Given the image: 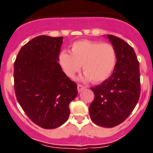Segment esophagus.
Segmentation results:
<instances>
[{
	"label": "esophagus",
	"instance_id": "34e87169",
	"mask_svg": "<svg viewBox=\"0 0 153 153\" xmlns=\"http://www.w3.org/2000/svg\"><path fill=\"white\" fill-rule=\"evenodd\" d=\"M83 89H85V86H83V85H81V84H78V85H77V91H78L79 92L82 91Z\"/></svg>",
	"mask_w": 153,
	"mask_h": 153
}]
</instances>
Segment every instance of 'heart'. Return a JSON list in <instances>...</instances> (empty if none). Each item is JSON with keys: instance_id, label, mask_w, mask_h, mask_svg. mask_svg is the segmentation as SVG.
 Returning <instances> with one entry per match:
<instances>
[{"instance_id": "b5f03b06", "label": "heart", "mask_w": 153, "mask_h": 153, "mask_svg": "<svg viewBox=\"0 0 153 153\" xmlns=\"http://www.w3.org/2000/svg\"><path fill=\"white\" fill-rule=\"evenodd\" d=\"M71 53L63 50L58 55V64L65 75L73 78L83 69L84 81L99 83L109 77L115 67L117 53L109 43L79 40L72 44Z\"/></svg>"}]
</instances>
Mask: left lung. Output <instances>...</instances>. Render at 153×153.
Wrapping results in <instances>:
<instances>
[{
    "label": "left lung",
    "instance_id": "8db88e82",
    "mask_svg": "<svg viewBox=\"0 0 153 153\" xmlns=\"http://www.w3.org/2000/svg\"><path fill=\"white\" fill-rule=\"evenodd\" d=\"M107 37L116 51V64L109 78L91 88L95 98L89 113L96 124L113 128L126 120L137 105L141 92L140 71L134 48L119 37Z\"/></svg>",
    "mask_w": 153,
    "mask_h": 153
}]
</instances>
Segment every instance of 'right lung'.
Instances as JSON below:
<instances>
[{"label":"right lung","mask_w":153,"mask_h":153,"mask_svg":"<svg viewBox=\"0 0 153 153\" xmlns=\"http://www.w3.org/2000/svg\"><path fill=\"white\" fill-rule=\"evenodd\" d=\"M63 37L40 35L19 50L14 63L16 99L26 115L45 129L68 120L77 85L62 71L58 55Z\"/></svg>","instance_id":"obj_1"}]
</instances>
